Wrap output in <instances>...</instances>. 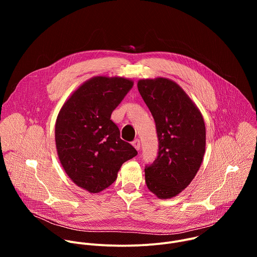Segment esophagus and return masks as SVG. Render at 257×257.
<instances>
[{"label": "esophagus", "instance_id": "esophagus-1", "mask_svg": "<svg viewBox=\"0 0 257 257\" xmlns=\"http://www.w3.org/2000/svg\"><path fill=\"white\" fill-rule=\"evenodd\" d=\"M132 145L134 146L136 151H139V150H140V141H139V139H135V140L132 142Z\"/></svg>", "mask_w": 257, "mask_h": 257}]
</instances>
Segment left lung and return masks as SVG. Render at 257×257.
Returning <instances> with one entry per match:
<instances>
[{
    "mask_svg": "<svg viewBox=\"0 0 257 257\" xmlns=\"http://www.w3.org/2000/svg\"><path fill=\"white\" fill-rule=\"evenodd\" d=\"M137 87L155 119L159 155L146 167V186L160 199L184 190L197 174L205 153V124L197 105L175 81L140 79Z\"/></svg>",
    "mask_w": 257,
    "mask_h": 257,
    "instance_id": "1",
    "label": "left lung"
}]
</instances>
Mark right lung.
I'll use <instances>...</instances> for the list:
<instances>
[{
    "label": "right lung",
    "mask_w": 257,
    "mask_h": 257,
    "mask_svg": "<svg viewBox=\"0 0 257 257\" xmlns=\"http://www.w3.org/2000/svg\"><path fill=\"white\" fill-rule=\"evenodd\" d=\"M133 83L125 77L94 76L68 97L58 114L55 140L60 163L68 177L90 193L111 186L122 165L137 155L111 120Z\"/></svg>",
    "instance_id": "1"
}]
</instances>
